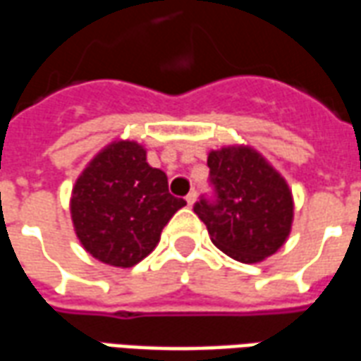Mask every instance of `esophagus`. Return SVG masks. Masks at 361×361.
<instances>
[{"mask_svg": "<svg viewBox=\"0 0 361 361\" xmlns=\"http://www.w3.org/2000/svg\"><path fill=\"white\" fill-rule=\"evenodd\" d=\"M185 201H188L189 207H193V204H195V201H197V193H195V191H191V193H189V195L185 197Z\"/></svg>", "mask_w": 361, "mask_h": 361, "instance_id": "obj_1", "label": "esophagus"}]
</instances>
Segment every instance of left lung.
<instances>
[{"label": "left lung", "mask_w": 361, "mask_h": 361, "mask_svg": "<svg viewBox=\"0 0 361 361\" xmlns=\"http://www.w3.org/2000/svg\"><path fill=\"white\" fill-rule=\"evenodd\" d=\"M216 201L201 199L195 214L212 243L240 263H261L286 243L294 197L282 173L250 145H230L207 157Z\"/></svg>", "instance_id": "left-lung-1"}]
</instances>
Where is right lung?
Segmentation results:
<instances>
[{"label":"right lung","mask_w":361,"mask_h":361,"mask_svg":"<svg viewBox=\"0 0 361 361\" xmlns=\"http://www.w3.org/2000/svg\"><path fill=\"white\" fill-rule=\"evenodd\" d=\"M185 204L168 193V178L147 162L141 142L118 139L79 173L69 211L75 234L100 263L129 269L149 255Z\"/></svg>","instance_id":"right-lung-1"}]
</instances>
